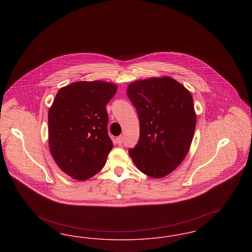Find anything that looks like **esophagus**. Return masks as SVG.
<instances>
[{
  "instance_id": "obj_1",
  "label": "esophagus",
  "mask_w": 252,
  "mask_h": 252,
  "mask_svg": "<svg viewBox=\"0 0 252 252\" xmlns=\"http://www.w3.org/2000/svg\"><path fill=\"white\" fill-rule=\"evenodd\" d=\"M123 140H124V137H123V136L117 137V138H116V144H122V143H123Z\"/></svg>"
}]
</instances>
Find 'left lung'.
Wrapping results in <instances>:
<instances>
[{
	"instance_id": "1",
	"label": "left lung",
	"mask_w": 252,
	"mask_h": 252,
	"mask_svg": "<svg viewBox=\"0 0 252 252\" xmlns=\"http://www.w3.org/2000/svg\"><path fill=\"white\" fill-rule=\"evenodd\" d=\"M126 94L140 121V139L129 156L142 173L161 179L189 152L196 125L192 94L170 76L134 81Z\"/></svg>"
}]
</instances>
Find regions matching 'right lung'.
Returning <instances> with one entry per match:
<instances>
[{
  "label": "right lung",
  "mask_w": 252,
  "mask_h": 252,
  "mask_svg": "<svg viewBox=\"0 0 252 252\" xmlns=\"http://www.w3.org/2000/svg\"><path fill=\"white\" fill-rule=\"evenodd\" d=\"M117 85L77 81L62 87L49 108V149L57 165L73 180H89L104 167L113 144L106 106Z\"/></svg>",
  "instance_id": "right-lung-1"
}]
</instances>
